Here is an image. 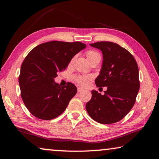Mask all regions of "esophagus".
<instances>
[{"instance_id": "34e87169", "label": "esophagus", "mask_w": 159, "mask_h": 159, "mask_svg": "<svg viewBox=\"0 0 159 159\" xmlns=\"http://www.w3.org/2000/svg\"><path fill=\"white\" fill-rule=\"evenodd\" d=\"M78 93H80V92H82V91H83L84 90H83V88H78Z\"/></svg>"}]
</instances>
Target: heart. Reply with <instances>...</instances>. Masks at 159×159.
I'll return each mask as SVG.
<instances>
[{"label":"heart","mask_w":159,"mask_h":159,"mask_svg":"<svg viewBox=\"0 0 159 159\" xmlns=\"http://www.w3.org/2000/svg\"><path fill=\"white\" fill-rule=\"evenodd\" d=\"M85 56L88 61H90L93 60H95L96 58H100V55L99 54L96 52L95 50H88L85 52ZM90 79V76H82V75H79V76H76L74 77V80L80 84V85H86L88 84V80Z\"/></svg>","instance_id":"1"}]
</instances>
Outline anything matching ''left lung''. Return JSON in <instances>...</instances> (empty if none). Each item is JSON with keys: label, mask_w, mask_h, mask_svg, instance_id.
Segmentation results:
<instances>
[{"label": "left lung", "mask_w": 159, "mask_h": 159, "mask_svg": "<svg viewBox=\"0 0 159 159\" xmlns=\"http://www.w3.org/2000/svg\"><path fill=\"white\" fill-rule=\"evenodd\" d=\"M90 45L103 55L95 84L107 90L103 95L92 90L86 110L93 120L102 124L116 123L128 114L135 102L139 90L138 64L127 50L114 43L101 41Z\"/></svg>", "instance_id": "8db88e82"}]
</instances>
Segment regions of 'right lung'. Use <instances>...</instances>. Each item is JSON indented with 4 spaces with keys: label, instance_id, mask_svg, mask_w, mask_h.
I'll return each instance as SVG.
<instances>
[{
    "label": "right lung",
    "instance_id": "obj_1",
    "mask_svg": "<svg viewBox=\"0 0 159 159\" xmlns=\"http://www.w3.org/2000/svg\"><path fill=\"white\" fill-rule=\"evenodd\" d=\"M85 47L80 42L50 41L37 45L25 57L19 84L24 103L34 116L51 120L64 111L77 88L71 83L61 87L54 79Z\"/></svg>",
    "mask_w": 159,
    "mask_h": 159
}]
</instances>
